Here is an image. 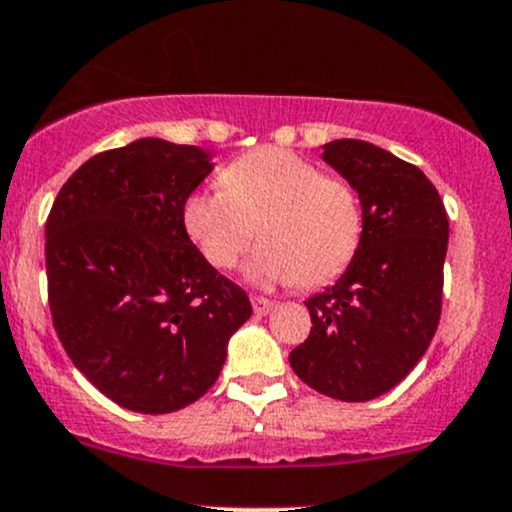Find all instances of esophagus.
<instances>
[{
  "instance_id": "obj_1",
  "label": "esophagus",
  "mask_w": 512,
  "mask_h": 512,
  "mask_svg": "<svg viewBox=\"0 0 512 512\" xmlns=\"http://www.w3.org/2000/svg\"><path fill=\"white\" fill-rule=\"evenodd\" d=\"M251 304H254V314L256 317H266L268 312L273 309V300H268V297H251Z\"/></svg>"
}]
</instances>
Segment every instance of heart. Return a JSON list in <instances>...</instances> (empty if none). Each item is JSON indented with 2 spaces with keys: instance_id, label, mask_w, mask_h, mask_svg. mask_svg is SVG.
<instances>
[{
  "instance_id": "heart-1",
  "label": "heart",
  "mask_w": 512,
  "mask_h": 512,
  "mask_svg": "<svg viewBox=\"0 0 512 512\" xmlns=\"http://www.w3.org/2000/svg\"><path fill=\"white\" fill-rule=\"evenodd\" d=\"M222 188L188 195L183 225L212 268L229 271L251 244L254 285H324L350 266L363 241V203L353 183L280 147L234 159Z\"/></svg>"
}]
</instances>
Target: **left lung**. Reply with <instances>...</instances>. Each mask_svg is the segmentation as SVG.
<instances>
[{
    "label": "left lung",
    "instance_id": "8db88e82",
    "mask_svg": "<svg viewBox=\"0 0 512 512\" xmlns=\"http://www.w3.org/2000/svg\"><path fill=\"white\" fill-rule=\"evenodd\" d=\"M360 195L363 241L346 273L309 297L312 331L290 353L304 384L341 401H370L423 358L442 309L447 212L418 166L363 140L321 154Z\"/></svg>",
    "mask_w": 512,
    "mask_h": 512
}]
</instances>
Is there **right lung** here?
I'll use <instances>...</instances> for the list:
<instances>
[{
  "label": "right lung",
  "instance_id": "add662e5",
  "mask_svg": "<svg viewBox=\"0 0 512 512\" xmlns=\"http://www.w3.org/2000/svg\"><path fill=\"white\" fill-rule=\"evenodd\" d=\"M212 154L142 137L84 162L45 225L53 326L77 370L123 409L171 413L215 384L246 292L205 261L183 205Z\"/></svg>",
  "mask_w": 512,
  "mask_h": 512
}]
</instances>
